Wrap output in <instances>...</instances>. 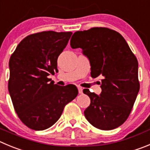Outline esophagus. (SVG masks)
I'll return each instance as SVG.
<instances>
[{
	"instance_id": "34e87169",
	"label": "esophagus",
	"mask_w": 150,
	"mask_h": 150,
	"mask_svg": "<svg viewBox=\"0 0 150 150\" xmlns=\"http://www.w3.org/2000/svg\"><path fill=\"white\" fill-rule=\"evenodd\" d=\"M78 92H79V94H82V93H83V88L81 87V86H78Z\"/></svg>"
}]
</instances>
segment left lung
Segmentation results:
<instances>
[{
	"label": "left lung",
	"mask_w": 150,
	"mask_h": 150,
	"mask_svg": "<svg viewBox=\"0 0 150 150\" xmlns=\"http://www.w3.org/2000/svg\"><path fill=\"white\" fill-rule=\"evenodd\" d=\"M70 46L82 49L89 58L92 78L103 77L100 96L83 90L91 100L84 111L86 120L99 129L120 127L129 115L139 92L136 57L120 33L105 27L75 32Z\"/></svg>",
	"instance_id": "8db88e82"
}]
</instances>
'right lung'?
<instances>
[{"mask_svg":"<svg viewBox=\"0 0 150 150\" xmlns=\"http://www.w3.org/2000/svg\"><path fill=\"white\" fill-rule=\"evenodd\" d=\"M72 34L45 31L29 35L11 55L9 95L21 121L32 129L52 127L66 105L78 96L75 86H58L48 77L58 72V56Z\"/></svg>","mask_w":150,"mask_h":150,"instance_id":"add662e5","label":"right lung"}]
</instances>
